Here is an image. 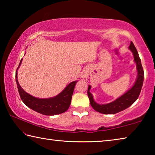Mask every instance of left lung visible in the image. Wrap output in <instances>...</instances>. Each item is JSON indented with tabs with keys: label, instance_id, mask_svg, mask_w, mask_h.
<instances>
[{
	"label": "left lung",
	"instance_id": "1",
	"mask_svg": "<svg viewBox=\"0 0 155 155\" xmlns=\"http://www.w3.org/2000/svg\"><path fill=\"white\" fill-rule=\"evenodd\" d=\"M131 51H132L133 56H134V61L136 63L137 70V78L135 83L132 87L129 90L127 91L125 94H123L120 98H117L115 101L111 102V103L105 104H100L96 103L93 98L92 94L90 93L91 86L89 85L87 90V95L90 98V104L93 107L94 110L98 111L101 114H115L117 113L123 111L128 107H129L131 104H133L137 101L140 94L141 92V87H142L143 78H144V73L143 70L141 65V59L139 56V54L137 51L134 44L131 41L130 46L128 47Z\"/></svg>",
	"mask_w": 155,
	"mask_h": 155
}]
</instances>
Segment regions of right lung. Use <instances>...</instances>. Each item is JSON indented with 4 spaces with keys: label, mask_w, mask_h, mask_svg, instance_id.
<instances>
[{
    "label": "right lung",
    "mask_w": 155,
    "mask_h": 155,
    "mask_svg": "<svg viewBox=\"0 0 155 155\" xmlns=\"http://www.w3.org/2000/svg\"><path fill=\"white\" fill-rule=\"evenodd\" d=\"M22 59L20 62L19 68ZM17 70L15 72V81L20 96L23 103L30 109L34 110L41 114L46 115H54L62 114L67 111L71 103L72 96L77 81L70 83L64 90L58 95L50 98H38L26 92L20 87L18 81Z\"/></svg>",
    "instance_id": "right-lung-1"
}]
</instances>
